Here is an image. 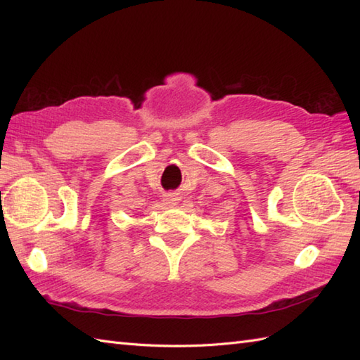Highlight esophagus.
<instances>
[{
	"mask_svg": "<svg viewBox=\"0 0 360 360\" xmlns=\"http://www.w3.org/2000/svg\"><path fill=\"white\" fill-rule=\"evenodd\" d=\"M164 201H165V204H167V205H176V204H178V201H179V200H178V196L173 195V193H170V195H167V196H165V200H164Z\"/></svg>",
	"mask_w": 360,
	"mask_h": 360,
	"instance_id": "obj_1",
	"label": "esophagus"
}]
</instances>
